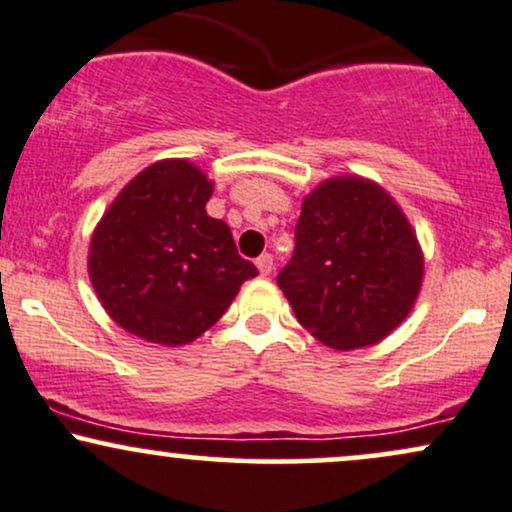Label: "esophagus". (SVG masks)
Returning <instances> with one entry per match:
<instances>
[{
	"label": "esophagus",
	"instance_id": "1",
	"mask_svg": "<svg viewBox=\"0 0 512 512\" xmlns=\"http://www.w3.org/2000/svg\"><path fill=\"white\" fill-rule=\"evenodd\" d=\"M255 264H257V269H260V274L267 276V274H272V269H274V257L269 255V252H264V255L257 257Z\"/></svg>",
	"mask_w": 512,
	"mask_h": 512
}]
</instances>
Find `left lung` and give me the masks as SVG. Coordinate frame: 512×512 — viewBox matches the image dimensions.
I'll list each match as a JSON object with an SVG mask.
<instances>
[{
  "mask_svg": "<svg viewBox=\"0 0 512 512\" xmlns=\"http://www.w3.org/2000/svg\"><path fill=\"white\" fill-rule=\"evenodd\" d=\"M410 221L377 183L324 181L303 202L291 262L276 283L298 322L336 350L372 346L408 317L422 286Z\"/></svg>",
  "mask_w": 512,
  "mask_h": 512,
  "instance_id": "1",
  "label": "left lung"
}]
</instances>
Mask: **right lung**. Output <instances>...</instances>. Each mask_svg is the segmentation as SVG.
<instances>
[{
    "label": "right lung",
    "instance_id": "right-lung-1",
    "mask_svg": "<svg viewBox=\"0 0 512 512\" xmlns=\"http://www.w3.org/2000/svg\"><path fill=\"white\" fill-rule=\"evenodd\" d=\"M212 183L186 159L147 166L121 190L90 243V281L121 329L162 346L195 341L257 267L226 221L207 214Z\"/></svg>",
    "mask_w": 512,
    "mask_h": 512
}]
</instances>
